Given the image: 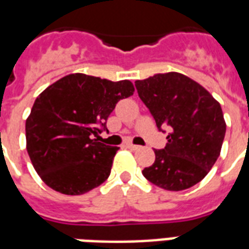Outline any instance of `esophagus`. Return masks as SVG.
Wrapping results in <instances>:
<instances>
[{"mask_svg": "<svg viewBox=\"0 0 249 249\" xmlns=\"http://www.w3.org/2000/svg\"><path fill=\"white\" fill-rule=\"evenodd\" d=\"M126 147H127V148H130V150H134V151H135V150H139V148H141V147H139V146H137V144H132V143H127Z\"/></svg>", "mask_w": 249, "mask_h": 249, "instance_id": "obj_1", "label": "esophagus"}]
</instances>
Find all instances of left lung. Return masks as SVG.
<instances>
[{
  "mask_svg": "<svg viewBox=\"0 0 249 249\" xmlns=\"http://www.w3.org/2000/svg\"><path fill=\"white\" fill-rule=\"evenodd\" d=\"M135 87L158 128H171L166 147L154 150L155 162L143 170V177L168 191L195 186L220 155L226 135L220 103L201 85L177 71L138 79Z\"/></svg>",
  "mask_w": 249,
  "mask_h": 249,
  "instance_id": "8db88e82",
  "label": "left lung"
}]
</instances>
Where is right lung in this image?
Instances as JSON below:
<instances>
[{"label":"right lung","instance_id":"right-lung-1","mask_svg":"<svg viewBox=\"0 0 249 249\" xmlns=\"http://www.w3.org/2000/svg\"><path fill=\"white\" fill-rule=\"evenodd\" d=\"M135 91L128 79L112 82L82 72L46 87L26 119V150L45 184L65 195L101 186L119 147L92 139L121 99Z\"/></svg>","mask_w":249,"mask_h":249}]
</instances>
